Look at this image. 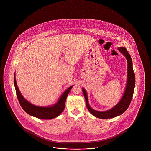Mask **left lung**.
I'll use <instances>...</instances> for the list:
<instances>
[{
	"instance_id": "left-lung-1",
	"label": "left lung",
	"mask_w": 151,
	"mask_h": 151,
	"mask_svg": "<svg viewBox=\"0 0 151 151\" xmlns=\"http://www.w3.org/2000/svg\"><path fill=\"white\" fill-rule=\"evenodd\" d=\"M118 50L126 57L127 62V78L126 86L122 97L118 103L116 104L114 107L106 111H99L95 110L91 108L89 104L88 94L86 89L84 88L82 89L86 99L88 110L93 116L100 119L113 118L121 115L129 108L133 96L135 85V76L133 70L132 61L129 53L125 47H118Z\"/></svg>"
}]
</instances>
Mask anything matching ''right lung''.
<instances>
[{"label":"right lung","instance_id":"right-lung-1","mask_svg":"<svg viewBox=\"0 0 151 151\" xmlns=\"http://www.w3.org/2000/svg\"><path fill=\"white\" fill-rule=\"evenodd\" d=\"M14 85L18 100L23 110L29 115L42 119H53L57 117L63 112L65 109L66 99L73 86H70L60 96L57 102L53 105L48 106H38L31 104L22 96L17 86L15 73L14 75Z\"/></svg>","mask_w":151,"mask_h":151}]
</instances>
